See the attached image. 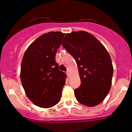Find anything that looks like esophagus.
I'll use <instances>...</instances> for the list:
<instances>
[{"label":"esophagus","instance_id":"1","mask_svg":"<svg viewBox=\"0 0 132 132\" xmlns=\"http://www.w3.org/2000/svg\"><path fill=\"white\" fill-rule=\"evenodd\" d=\"M66 74H67L68 77H70V71H66Z\"/></svg>","mask_w":132,"mask_h":132}]
</instances>
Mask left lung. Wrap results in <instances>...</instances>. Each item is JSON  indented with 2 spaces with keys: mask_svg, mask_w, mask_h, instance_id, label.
Instances as JSON below:
<instances>
[{
  "mask_svg": "<svg viewBox=\"0 0 132 132\" xmlns=\"http://www.w3.org/2000/svg\"><path fill=\"white\" fill-rule=\"evenodd\" d=\"M62 45L75 59L81 85L75 90L76 99L88 107L99 104L110 90L113 66L105 47L84 31L67 33Z\"/></svg>",
  "mask_w": 132,
  "mask_h": 132,
  "instance_id": "8db88e82",
  "label": "left lung"
}]
</instances>
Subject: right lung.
<instances>
[{"mask_svg":"<svg viewBox=\"0 0 132 132\" xmlns=\"http://www.w3.org/2000/svg\"><path fill=\"white\" fill-rule=\"evenodd\" d=\"M65 33L51 31L33 42L23 55L20 78L28 98L36 106L52 108L60 101L66 75L59 70L55 54Z\"/></svg>","mask_w":132,"mask_h":132,"instance_id":"add662e5","label":"right lung"}]
</instances>
